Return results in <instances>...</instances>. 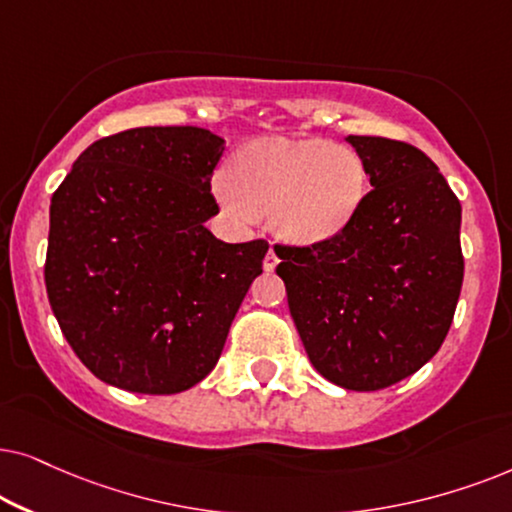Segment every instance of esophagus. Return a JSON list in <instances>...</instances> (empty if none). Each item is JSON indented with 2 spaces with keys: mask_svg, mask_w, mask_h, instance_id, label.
I'll list each match as a JSON object with an SVG mask.
<instances>
[{
  "mask_svg": "<svg viewBox=\"0 0 512 512\" xmlns=\"http://www.w3.org/2000/svg\"><path fill=\"white\" fill-rule=\"evenodd\" d=\"M276 264H278V255H276V250H274V248H269L267 257H264V269H267V271H274V269H276Z\"/></svg>",
  "mask_w": 512,
  "mask_h": 512,
  "instance_id": "obj_1",
  "label": "esophagus"
}]
</instances>
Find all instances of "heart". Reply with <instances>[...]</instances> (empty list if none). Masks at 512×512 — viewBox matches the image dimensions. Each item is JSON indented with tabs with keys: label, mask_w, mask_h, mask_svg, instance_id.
I'll use <instances>...</instances> for the list:
<instances>
[{
	"label": "heart",
	"mask_w": 512,
	"mask_h": 512,
	"mask_svg": "<svg viewBox=\"0 0 512 512\" xmlns=\"http://www.w3.org/2000/svg\"><path fill=\"white\" fill-rule=\"evenodd\" d=\"M367 194L365 163L325 140L262 138L241 147L215 196L238 220L269 210L271 227L292 243H320L356 220Z\"/></svg>",
	"instance_id": "b5f03b06"
}]
</instances>
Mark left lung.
Segmentation results:
<instances>
[{
	"mask_svg": "<svg viewBox=\"0 0 512 512\" xmlns=\"http://www.w3.org/2000/svg\"><path fill=\"white\" fill-rule=\"evenodd\" d=\"M346 140L374 189L330 241L276 243V274L311 365L349 391H379L445 342L463 283L461 203L421 149Z\"/></svg>",
	"mask_w": 512,
	"mask_h": 512,
	"instance_id": "left-lung-1",
	"label": "left lung"
}]
</instances>
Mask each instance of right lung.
I'll list each match as a JSON object with an SVG mask.
<instances>
[{
	"label": "right lung",
	"mask_w": 512,
	"mask_h": 512,
	"mask_svg": "<svg viewBox=\"0 0 512 512\" xmlns=\"http://www.w3.org/2000/svg\"><path fill=\"white\" fill-rule=\"evenodd\" d=\"M224 140L145 126L84 149L51 199L44 281L67 344L95 377L170 395L206 379L269 243H224L210 177Z\"/></svg>",
	"instance_id": "add662e5"
}]
</instances>
